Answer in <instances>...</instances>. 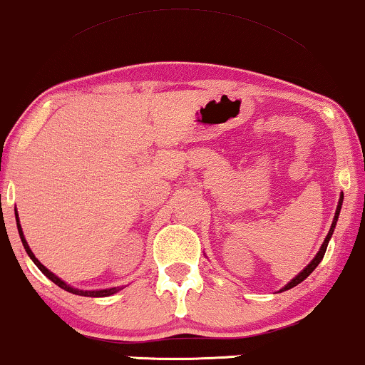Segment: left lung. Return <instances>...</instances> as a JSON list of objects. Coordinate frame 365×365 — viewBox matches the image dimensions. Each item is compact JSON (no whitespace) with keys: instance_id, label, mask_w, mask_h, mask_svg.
Returning a JSON list of instances; mask_svg holds the SVG:
<instances>
[{"instance_id":"8db88e82","label":"left lung","mask_w":365,"mask_h":365,"mask_svg":"<svg viewBox=\"0 0 365 365\" xmlns=\"http://www.w3.org/2000/svg\"><path fill=\"white\" fill-rule=\"evenodd\" d=\"M342 202H344V192L340 193V198H339V205H336V210H335V215H334V220H331V225H330V230H329V234H327V237H325V241H324V244H322V247H320V251L317 252V256L313 257V259L310 261V264L308 266H305V269L303 271H299V273L294 276V278L289 281L288 284H284L283 288L279 289V292H286V289H292L293 286H297V284H299L302 283L303 279H307L308 276H310L312 273H313V269H315V267L320 264L322 262V259H324V256H325V251H327V246H329V241L331 239V234H334V230H335V225H336V220H339V214H340V209H342Z\"/></svg>"}]
</instances>
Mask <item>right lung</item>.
<instances>
[{
	"mask_svg": "<svg viewBox=\"0 0 365 365\" xmlns=\"http://www.w3.org/2000/svg\"><path fill=\"white\" fill-rule=\"evenodd\" d=\"M15 215H16V227H18V234H20V239H21V242H23V247H25L26 255L30 256V259L35 262V266L38 267V269L41 271V273H43L45 276H47V278H48L50 281H53L55 284L60 286V288H62V289H66V292H68V293L79 294V297H91V298H103V297H110V294L118 293L119 289H123V286H116V288H106V289H79V288H73V286H71V284H67L66 281H63V279H60L58 276H55V274L52 273V271L47 269V267H45L43 264H41V262H40L38 259H36L34 252H31V249H30V246H29V242H26L25 236H23V229H21L20 219H18V214H16V210H15Z\"/></svg>",
	"mask_w": 365,
	"mask_h": 365,
	"instance_id": "obj_1",
	"label": "right lung"
}]
</instances>
